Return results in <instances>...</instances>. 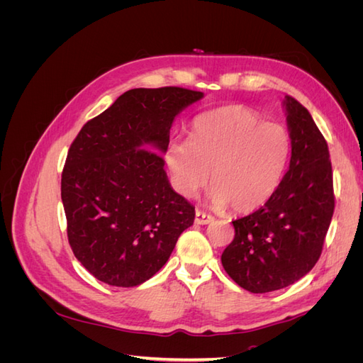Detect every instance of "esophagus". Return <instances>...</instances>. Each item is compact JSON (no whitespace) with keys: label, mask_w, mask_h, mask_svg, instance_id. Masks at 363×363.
<instances>
[{"label":"esophagus","mask_w":363,"mask_h":363,"mask_svg":"<svg viewBox=\"0 0 363 363\" xmlns=\"http://www.w3.org/2000/svg\"><path fill=\"white\" fill-rule=\"evenodd\" d=\"M213 221V216L212 215H207L201 211H196L195 212V224L199 225H206V224H211Z\"/></svg>","instance_id":"1"}]
</instances>
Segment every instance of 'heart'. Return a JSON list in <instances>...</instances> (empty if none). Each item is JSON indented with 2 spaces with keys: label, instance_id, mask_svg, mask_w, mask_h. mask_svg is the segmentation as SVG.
I'll return each instance as SVG.
<instances>
[{
  "label": "heart",
  "instance_id": "1",
  "mask_svg": "<svg viewBox=\"0 0 363 363\" xmlns=\"http://www.w3.org/2000/svg\"><path fill=\"white\" fill-rule=\"evenodd\" d=\"M288 131L262 123L244 106H224L196 116L189 140H172L164 151L174 188L192 199L208 183L211 201L248 213L276 192L286 168Z\"/></svg>",
  "mask_w": 363,
  "mask_h": 363
}]
</instances>
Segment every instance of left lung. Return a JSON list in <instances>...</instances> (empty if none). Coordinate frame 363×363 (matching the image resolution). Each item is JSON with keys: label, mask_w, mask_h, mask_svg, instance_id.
Returning <instances> with one entry per match:
<instances>
[{"label": "left lung", "mask_w": 363, "mask_h": 363, "mask_svg": "<svg viewBox=\"0 0 363 363\" xmlns=\"http://www.w3.org/2000/svg\"><path fill=\"white\" fill-rule=\"evenodd\" d=\"M291 162L276 192L259 211L233 221L235 239L221 256L240 288L265 294L289 286L318 262L335 211L328 147L313 118L284 96Z\"/></svg>", "instance_id": "8db88e82"}]
</instances>
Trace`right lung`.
<instances>
[{
    "label": "right lung",
    "mask_w": 363,
    "mask_h": 363,
    "mask_svg": "<svg viewBox=\"0 0 363 363\" xmlns=\"http://www.w3.org/2000/svg\"><path fill=\"white\" fill-rule=\"evenodd\" d=\"M203 92L131 89L87 121L68 151L62 201L68 240L82 265L111 286L147 281L168 262L195 207L164 171L174 119Z\"/></svg>",
    "instance_id": "obj_1"
}]
</instances>
